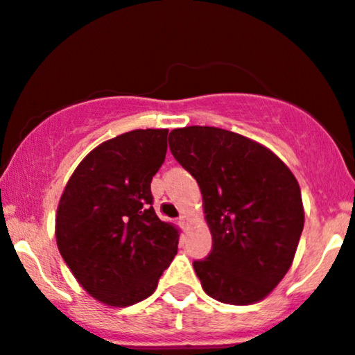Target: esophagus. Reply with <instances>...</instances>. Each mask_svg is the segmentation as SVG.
<instances>
[{"instance_id": "esophagus-1", "label": "esophagus", "mask_w": 355, "mask_h": 355, "mask_svg": "<svg viewBox=\"0 0 355 355\" xmlns=\"http://www.w3.org/2000/svg\"><path fill=\"white\" fill-rule=\"evenodd\" d=\"M178 221H180L182 226H185V228H187V226H189V225L191 223V218H190L189 215H187V213H183L180 218H178Z\"/></svg>"}]
</instances>
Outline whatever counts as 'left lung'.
I'll use <instances>...</instances> for the list:
<instances>
[{"label":"left lung","mask_w":355,"mask_h":355,"mask_svg":"<svg viewBox=\"0 0 355 355\" xmlns=\"http://www.w3.org/2000/svg\"><path fill=\"white\" fill-rule=\"evenodd\" d=\"M170 150L195 177L213 246L193 263L203 291L225 304L264 300L291 268L304 226L288 165L253 139L218 127L173 129Z\"/></svg>","instance_id":"8db88e82"}]
</instances>
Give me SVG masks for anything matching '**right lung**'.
I'll return each mask as SVG.
<instances>
[{"label":"right lung","instance_id":"add662e5","mask_svg":"<svg viewBox=\"0 0 355 355\" xmlns=\"http://www.w3.org/2000/svg\"><path fill=\"white\" fill-rule=\"evenodd\" d=\"M168 129H137L97 145L66 183L55 243L94 300L127 307L148 297L178 250L180 230L157 216L150 182Z\"/></svg>","mask_w":355,"mask_h":355}]
</instances>
